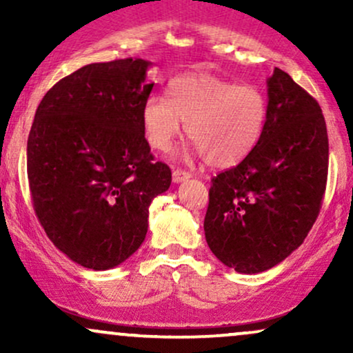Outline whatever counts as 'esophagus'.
Listing matches in <instances>:
<instances>
[{
	"label": "esophagus",
	"instance_id": "esophagus-1",
	"mask_svg": "<svg viewBox=\"0 0 353 353\" xmlns=\"http://www.w3.org/2000/svg\"><path fill=\"white\" fill-rule=\"evenodd\" d=\"M190 177V174L188 171H182V169H174L172 172V181L176 182H182V181H188Z\"/></svg>",
	"mask_w": 353,
	"mask_h": 353
}]
</instances>
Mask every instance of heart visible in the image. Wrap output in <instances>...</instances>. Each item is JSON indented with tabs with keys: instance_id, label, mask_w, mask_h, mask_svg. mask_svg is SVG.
I'll return each instance as SVG.
<instances>
[{
	"instance_id": "obj_1",
	"label": "heart",
	"mask_w": 353,
	"mask_h": 353,
	"mask_svg": "<svg viewBox=\"0 0 353 353\" xmlns=\"http://www.w3.org/2000/svg\"><path fill=\"white\" fill-rule=\"evenodd\" d=\"M143 131L149 145L168 151L185 132L196 156L209 165L229 169L245 159L261 141L267 119V99L255 86L190 72L169 84V98L151 96L143 106Z\"/></svg>"
}]
</instances>
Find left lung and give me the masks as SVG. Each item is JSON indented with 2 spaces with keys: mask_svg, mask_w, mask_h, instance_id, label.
Returning <instances> with one entry per match:
<instances>
[{
  "mask_svg": "<svg viewBox=\"0 0 353 353\" xmlns=\"http://www.w3.org/2000/svg\"><path fill=\"white\" fill-rule=\"evenodd\" d=\"M267 96L261 141L241 164L214 177L204 219L212 254L241 274L272 269L302 244L329 172L317 101L279 68L267 79Z\"/></svg>",
  "mask_w": 353,
  "mask_h": 353,
  "instance_id": "left-lung-1",
  "label": "left lung"
}]
</instances>
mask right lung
Here are the masks:
<instances>
[{
    "label": "right lung",
    "instance_id": "add662e5",
    "mask_svg": "<svg viewBox=\"0 0 353 353\" xmlns=\"http://www.w3.org/2000/svg\"><path fill=\"white\" fill-rule=\"evenodd\" d=\"M151 63H92L44 94L28 137V181L44 232L76 264H123L148 234L149 205L171 185L154 161L143 106Z\"/></svg>",
    "mask_w": 353,
    "mask_h": 353
}]
</instances>
